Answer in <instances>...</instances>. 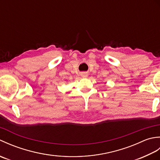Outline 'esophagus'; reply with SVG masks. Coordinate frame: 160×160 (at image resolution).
Wrapping results in <instances>:
<instances>
[{
  "instance_id": "34e87169",
  "label": "esophagus",
  "mask_w": 160,
  "mask_h": 160,
  "mask_svg": "<svg viewBox=\"0 0 160 160\" xmlns=\"http://www.w3.org/2000/svg\"><path fill=\"white\" fill-rule=\"evenodd\" d=\"M81 76H82L83 78H87L88 76V73L87 72H83L81 73Z\"/></svg>"
}]
</instances>
